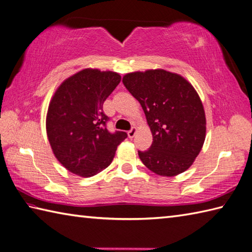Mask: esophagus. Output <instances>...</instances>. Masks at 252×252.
Returning <instances> with one entry per match:
<instances>
[{"instance_id":"obj_1","label":"esophagus","mask_w":252,"mask_h":252,"mask_svg":"<svg viewBox=\"0 0 252 252\" xmlns=\"http://www.w3.org/2000/svg\"><path fill=\"white\" fill-rule=\"evenodd\" d=\"M136 131H137V129L135 126L132 127L130 131H127V136H129L130 138H133V137H134V135L136 134Z\"/></svg>"}]
</instances>
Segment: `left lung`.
<instances>
[{
    "label": "left lung",
    "instance_id": "obj_1",
    "mask_svg": "<svg viewBox=\"0 0 252 252\" xmlns=\"http://www.w3.org/2000/svg\"><path fill=\"white\" fill-rule=\"evenodd\" d=\"M140 101L153 144L138 156L158 175L174 176L189 169L206 138V116L199 95L180 74L163 69L136 71L122 79Z\"/></svg>",
    "mask_w": 252,
    "mask_h": 252
}]
</instances>
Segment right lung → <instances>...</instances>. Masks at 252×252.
Wrapping results in <instances>:
<instances>
[{"instance_id":"obj_1","label":"right lung","mask_w":252,"mask_h":252,"mask_svg":"<svg viewBox=\"0 0 252 252\" xmlns=\"http://www.w3.org/2000/svg\"><path fill=\"white\" fill-rule=\"evenodd\" d=\"M119 73L84 69L63 81L46 116L52 151L70 172L90 178L111 163L126 132L110 133L103 104L120 83Z\"/></svg>"}]
</instances>
